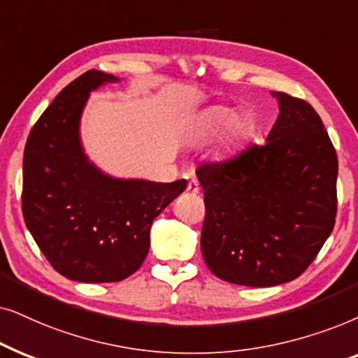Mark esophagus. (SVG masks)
<instances>
[{
	"instance_id": "34e87169",
	"label": "esophagus",
	"mask_w": 358,
	"mask_h": 358,
	"mask_svg": "<svg viewBox=\"0 0 358 358\" xmlns=\"http://www.w3.org/2000/svg\"><path fill=\"white\" fill-rule=\"evenodd\" d=\"M187 189L189 193H193V194H196V193H199V183L196 182V180H189L188 182V187H187Z\"/></svg>"
}]
</instances>
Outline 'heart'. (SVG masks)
<instances>
[{"label":"heart","instance_id":"heart-1","mask_svg":"<svg viewBox=\"0 0 358 358\" xmlns=\"http://www.w3.org/2000/svg\"><path fill=\"white\" fill-rule=\"evenodd\" d=\"M234 119V111L231 108L226 106H214L204 114L201 126L198 131V142H206L211 141L214 136H217L219 132L226 129ZM234 127H231V131Z\"/></svg>","mask_w":358,"mask_h":358}]
</instances>
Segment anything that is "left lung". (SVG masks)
<instances>
[{"label": "left lung", "instance_id": "1", "mask_svg": "<svg viewBox=\"0 0 358 358\" xmlns=\"http://www.w3.org/2000/svg\"><path fill=\"white\" fill-rule=\"evenodd\" d=\"M278 117L264 145L204 164L201 252L217 278L288 283L308 268L336 222L337 155L311 104L271 92Z\"/></svg>", "mask_w": 358, "mask_h": 358}]
</instances>
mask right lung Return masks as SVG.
<instances>
[{"label": "right lung", "instance_id": "obj_1", "mask_svg": "<svg viewBox=\"0 0 358 358\" xmlns=\"http://www.w3.org/2000/svg\"><path fill=\"white\" fill-rule=\"evenodd\" d=\"M119 76L90 70L57 94L34 124L22 160V214L50 265L82 283L121 282L149 254L154 219L187 188L117 178L90 160L82 142L90 93Z\"/></svg>", "mask_w": 358, "mask_h": 358}]
</instances>
